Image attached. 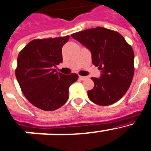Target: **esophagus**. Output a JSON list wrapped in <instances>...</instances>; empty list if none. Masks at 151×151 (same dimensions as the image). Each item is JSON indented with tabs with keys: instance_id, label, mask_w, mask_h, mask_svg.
Instances as JSON below:
<instances>
[{
	"instance_id": "1",
	"label": "esophagus",
	"mask_w": 151,
	"mask_h": 151,
	"mask_svg": "<svg viewBox=\"0 0 151 151\" xmlns=\"http://www.w3.org/2000/svg\"><path fill=\"white\" fill-rule=\"evenodd\" d=\"M79 79H80L81 81H83V80L86 79V77H83V76H79Z\"/></svg>"
}]
</instances>
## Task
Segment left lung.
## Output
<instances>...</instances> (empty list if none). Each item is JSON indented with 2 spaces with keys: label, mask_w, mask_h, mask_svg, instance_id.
<instances>
[{
  "label": "left lung",
  "mask_w": 151,
  "mask_h": 151,
  "mask_svg": "<svg viewBox=\"0 0 151 151\" xmlns=\"http://www.w3.org/2000/svg\"><path fill=\"white\" fill-rule=\"evenodd\" d=\"M92 54V64L101 70L99 78L92 77L94 87L88 91L92 102L108 106L127 92L134 75V52L118 32L102 27L71 35Z\"/></svg>",
  "instance_id": "left-lung-1"
}]
</instances>
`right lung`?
Here are the masks:
<instances>
[{"mask_svg":"<svg viewBox=\"0 0 151 151\" xmlns=\"http://www.w3.org/2000/svg\"><path fill=\"white\" fill-rule=\"evenodd\" d=\"M69 36L37 39L29 42L17 59L16 77L22 92L32 104L55 111L68 99V89L78 75H65L54 67L62 62V49Z\"/></svg>","mask_w":151,"mask_h":151,"instance_id":"right-lung-1","label":"right lung"}]
</instances>
